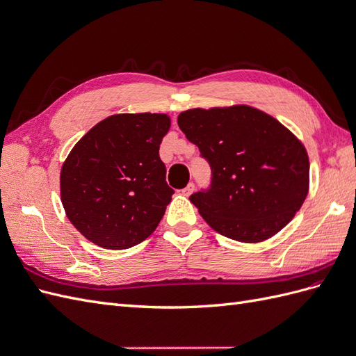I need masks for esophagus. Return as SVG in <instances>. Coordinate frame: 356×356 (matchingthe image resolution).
<instances>
[{
  "label": "esophagus",
  "instance_id": "1",
  "mask_svg": "<svg viewBox=\"0 0 356 356\" xmlns=\"http://www.w3.org/2000/svg\"><path fill=\"white\" fill-rule=\"evenodd\" d=\"M193 191H195V184H193V182H190V184H188L186 188L181 190V193H182V195H184V196L193 195Z\"/></svg>",
  "mask_w": 356,
  "mask_h": 356
}]
</instances>
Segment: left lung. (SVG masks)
Returning <instances> with one entry per match:
<instances>
[{
	"mask_svg": "<svg viewBox=\"0 0 356 356\" xmlns=\"http://www.w3.org/2000/svg\"><path fill=\"white\" fill-rule=\"evenodd\" d=\"M178 126L211 165V188L190 200L215 232L258 243L294 218L309 193V156L281 122L241 104L182 111Z\"/></svg>",
	"mask_w": 356,
	"mask_h": 356,
	"instance_id": "1",
	"label": "left lung"
}]
</instances>
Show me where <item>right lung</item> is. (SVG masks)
Wrapping results in <instances>:
<instances>
[{"mask_svg": "<svg viewBox=\"0 0 356 356\" xmlns=\"http://www.w3.org/2000/svg\"><path fill=\"white\" fill-rule=\"evenodd\" d=\"M169 127L165 113L113 114L72 147L60 169V200L86 239L127 250L157 229L174 195L159 157Z\"/></svg>", "mask_w": 356, "mask_h": 356, "instance_id": "obj_1", "label": "right lung"}]
</instances>
